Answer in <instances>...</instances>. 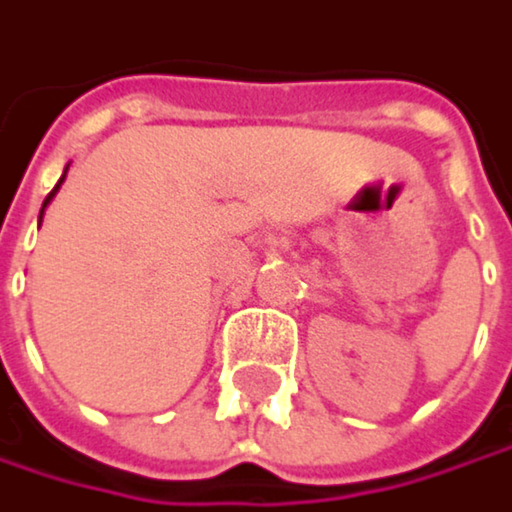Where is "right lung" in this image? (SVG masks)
<instances>
[{
	"label": "right lung",
	"instance_id": "right-lung-1",
	"mask_svg": "<svg viewBox=\"0 0 512 512\" xmlns=\"http://www.w3.org/2000/svg\"><path fill=\"white\" fill-rule=\"evenodd\" d=\"M65 173H68V164H65ZM65 173H62V179H59V182H56V188H53V191H50V194H47V200H44V206H41V215H38V221H41V218H44V209H47V203H50V200H53V197H56V191H59V185H62V182H65Z\"/></svg>",
	"mask_w": 512,
	"mask_h": 512
}]
</instances>
